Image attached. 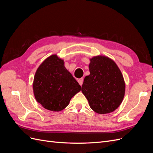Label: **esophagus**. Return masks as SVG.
<instances>
[{"mask_svg": "<svg viewBox=\"0 0 153 153\" xmlns=\"http://www.w3.org/2000/svg\"><path fill=\"white\" fill-rule=\"evenodd\" d=\"M83 82H84V79H83V78H79V79H78V82L79 83V84H80L81 86L82 85Z\"/></svg>", "mask_w": 153, "mask_h": 153, "instance_id": "1", "label": "esophagus"}]
</instances>
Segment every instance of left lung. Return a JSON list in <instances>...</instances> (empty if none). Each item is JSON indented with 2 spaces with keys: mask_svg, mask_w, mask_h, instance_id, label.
Instances as JSON below:
<instances>
[{
  "mask_svg": "<svg viewBox=\"0 0 153 153\" xmlns=\"http://www.w3.org/2000/svg\"><path fill=\"white\" fill-rule=\"evenodd\" d=\"M90 75L86 76L82 92L90 107L100 114H109L121 104L125 94L122 73L112 59L104 55L90 59Z\"/></svg>",
  "mask_w": 153,
  "mask_h": 153,
  "instance_id": "8db88e82",
  "label": "left lung"
}]
</instances>
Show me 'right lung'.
<instances>
[{"label":"right lung","mask_w":153,"mask_h":153,"mask_svg":"<svg viewBox=\"0 0 153 153\" xmlns=\"http://www.w3.org/2000/svg\"><path fill=\"white\" fill-rule=\"evenodd\" d=\"M35 99L45 109L59 112L69 105L81 87L56 54L50 55L40 64L34 77Z\"/></svg>","instance_id":"right-lung-1"}]
</instances>
